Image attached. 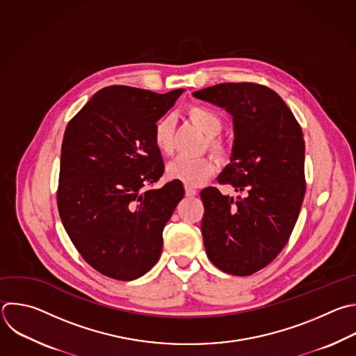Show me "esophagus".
Wrapping results in <instances>:
<instances>
[{"mask_svg":"<svg viewBox=\"0 0 356 356\" xmlns=\"http://www.w3.org/2000/svg\"><path fill=\"white\" fill-rule=\"evenodd\" d=\"M184 191H186V195H187V197H194V195L197 194V190L193 188V187H190V186H186V187H184Z\"/></svg>","mask_w":356,"mask_h":356,"instance_id":"1","label":"esophagus"}]
</instances>
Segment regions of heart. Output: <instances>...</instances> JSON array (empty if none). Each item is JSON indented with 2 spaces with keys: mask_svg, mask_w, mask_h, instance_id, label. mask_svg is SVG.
<instances>
[{
  "mask_svg": "<svg viewBox=\"0 0 356 356\" xmlns=\"http://www.w3.org/2000/svg\"><path fill=\"white\" fill-rule=\"evenodd\" d=\"M187 115L190 120L207 136L208 148L218 156H225V145L216 136L223 129V122L220 115L204 106L193 104L187 108ZM173 131H175V117L166 114L161 117L154 126L152 138L154 144L159 152L169 155L173 151ZM216 170V163L209 156L200 158H186L177 156L166 166V176L170 180L180 181L184 186L198 187L204 184Z\"/></svg>",
  "mask_w": 356,
  "mask_h": 356,
  "instance_id": "heart-1",
  "label": "heart"
}]
</instances>
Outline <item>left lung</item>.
Instances as JSON below:
<instances>
[{
  "label": "left lung",
  "mask_w": 356,
  "mask_h": 356,
  "mask_svg": "<svg viewBox=\"0 0 356 356\" xmlns=\"http://www.w3.org/2000/svg\"><path fill=\"white\" fill-rule=\"evenodd\" d=\"M233 117L230 163L218 177L245 197L201 191V233L211 263L246 277L268 266L285 248L306 191L305 140L296 118L273 89L252 83H219L193 93Z\"/></svg>",
  "instance_id": "1"
}]
</instances>
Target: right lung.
Here are the masks:
<instances>
[{"mask_svg":"<svg viewBox=\"0 0 356 356\" xmlns=\"http://www.w3.org/2000/svg\"><path fill=\"white\" fill-rule=\"evenodd\" d=\"M184 89L159 95L113 85L96 92L68 123L57 205L83 260L100 274L133 281L159 260L162 232L184 197L179 181L145 188L163 175L155 123Z\"/></svg>","mask_w":356,"mask_h":356,"instance_id":"1","label":"right lung"}]
</instances>
